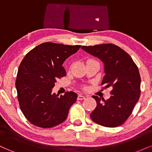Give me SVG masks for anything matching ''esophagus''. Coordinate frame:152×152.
Masks as SVG:
<instances>
[{
  "label": "esophagus",
  "mask_w": 152,
  "mask_h": 152,
  "mask_svg": "<svg viewBox=\"0 0 152 152\" xmlns=\"http://www.w3.org/2000/svg\"><path fill=\"white\" fill-rule=\"evenodd\" d=\"M78 100H83V99H85V96L83 95H81V94H79V95L78 96Z\"/></svg>",
  "instance_id": "esophagus-1"
}]
</instances>
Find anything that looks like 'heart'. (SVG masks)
<instances>
[{"mask_svg":"<svg viewBox=\"0 0 152 152\" xmlns=\"http://www.w3.org/2000/svg\"><path fill=\"white\" fill-rule=\"evenodd\" d=\"M89 60H91V59H89ZM89 60H88V61H89Z\"/></svg>","mask_w":152,"mask_h":152,"instance_id":"heart-1","label":"heart"}]
</instances>
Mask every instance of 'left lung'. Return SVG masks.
<instances>
[{
    "label": "left lung",
    "instance_id": "8db88e82",
    "mask_svg": "<svg viewBox=\"0 0 152 152\" xmlns=\"http://www.w3.org/2000/svg\"><path fill=\"white\" fill-rule=\"evenodd\" d=\"M81 48L104 62L106 75L102 85L104 88H112L111 97L106 101L92 96L97 105L91 118L103 126H121L132 114L140 96L141 77L137 66L125 50L112 43L83 46Z\"/></svg>",
    "mask_w": 152,
    "mask_h": 152
}]
</instances>
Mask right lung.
Wrapping results in <instances>:
<instances>
[{"label":"right lung","instance_id":"right-lung-1","mask_svg":"<svg viewBox=\"0 0 152 152\" xmlns=\"http://www.w3.org/2000/svg\"><path fill=\"white\" fill-rule=\"evenodd\" d=\"M81 46L43 43L22 60L15 80L17 97L22 113L32 124L51 128L66 119L77 94L67 91L58 97L51 90L57 80L66 76L63 63Z\"/></svg>","mask_w":152,"mask_h":152}]
</instances>
